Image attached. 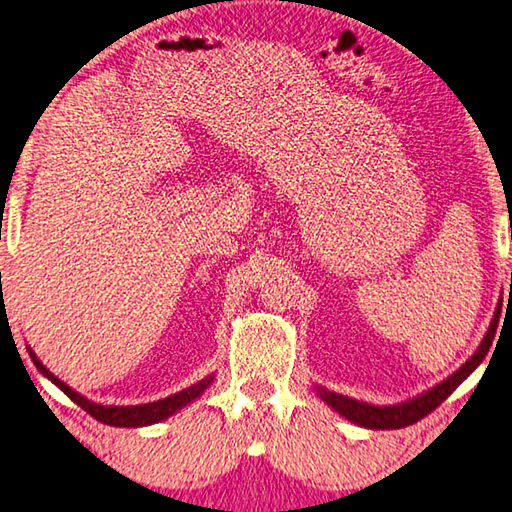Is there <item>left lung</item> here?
<instances>
[{
  "label": "left lung",
  "mask_w": 512,
  "mask_h": 512,
  "mask_svg": "<svg viewBox=\"0 0 512 512\" xmlns=\"http://www.w3.org/2000/svg\"><path fill=\"white\" fill-rule=\"evenodd\" d=\"M499 314H501V309L497 307L495 316H492V323L488 327V332H485L481 345L476 348V352L463 363L461 368L452 372V375H449L447 379L440 381V384L429 388V391L411 397V400L400 402V404L379 406V404H370V402H363V400H354V397H348V395L327 391V388L318 386V384L314 386V391H316L320 400H323L327 406H332V409L339 415H343L345 420L359 424V427H363V429H402V427H409V424L422 420L424 415H429L438 404H443L447 397L456 391V386L463 384V381L470 377L476 368H479V363L485 359V354H488V350H490L492 339H495Z\"/></svg>",
  "instance_id": "1"
}]
</instances>
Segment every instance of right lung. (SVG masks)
Masks as SVG:
<instances>
[{"label":"right lung","instance_id":"obj_1","mask_svg":"<svg viewBox=\"0 0 512 512\" xmlns=\"http://www.w3.org/2000/svg\"><path fill=\"white\" fill-rule=\"evenodd\" d=\"M27 350H29L31 361L36 363V368L51 381V384H56L60 391L69 397V400H74L81 406V409L88 411L94 420L110 424V427H149V424L167 420L173 413H178L180 409H185L187 404L198 400V397L203 395L205 388H210V384L214 381V375H207L205 379L196 381V384L185 388V391L173 393L158 402L137 404V406H103V404L88 400V397H83L81 393H76L74 388H69L65 381H60L47 366H42V361L36 357V352H33L31 348H27Z\"/></svg>","mask_w":512,"mask_h":512}]
</instances>
